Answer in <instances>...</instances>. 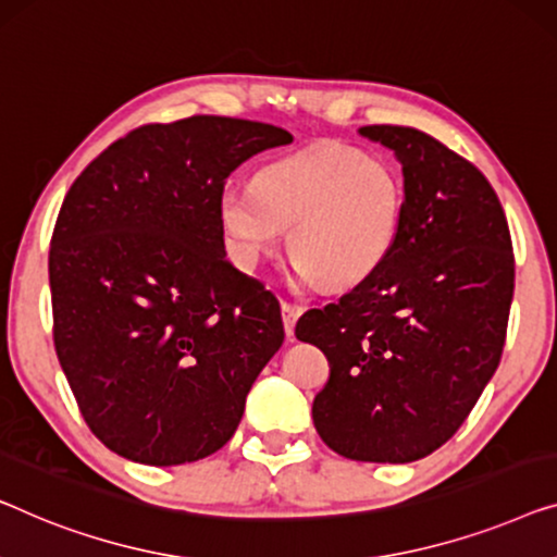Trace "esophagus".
<instances>
[{"label": "esophagus", "instance_id": "34e87169", "mask_svg": "<svg viewBox=\"0 0 557 557\" xmlns=\"http://www.w3.org/2000/svg\"><path fill=\"white\" fill-rule=\"evenodd\" d=\"M281 317H284V329H286V336H288V342H292L294 338V326H296V321H298V317H301V306H294V304H281Z\"/></svg>", "mask_w": 557, "mask_h": 557}]
</instances>
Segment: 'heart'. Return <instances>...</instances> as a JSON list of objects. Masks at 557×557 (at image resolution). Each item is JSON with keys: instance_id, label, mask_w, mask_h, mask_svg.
<instances>
[{"instance_id": "1", "label": "heart", "mask_w": 557, "mask_h": 557, "mask_svg": "<svg viewBox=\"0 0 557 557\" xmlns=\"http://www.w3.org/2000/svg\"><path fill=\"white\" fill-rule=\"evenodd\" d=\"M397 168L364 152L313 145L265 165L256 185L228 183L219 215L233 259L253 269L286 233L301 281L349 288L382 269L405 228Z\"/></svg>"}]
</instances>
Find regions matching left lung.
<instances>
[{
  "mask_svg": "<svg viewBox=\"0 0 557 557\" xmlns=\"http://www.w3.org/2000/svg\"><path fill=\"white\" fill-rule=\"evenodd\" d=\"M399 160L405 228L374 276L306 311L298 342L332 376L313 426L342 457L405 465L445 445L503 357L515 259L503 206L472 163L422 131L359 127Z\"/></svg>",
  "mask_w": 557,
  "mask_h": 557,
  "instance_id": "obj_1",
  "label": "left lung"
}]
</instances>
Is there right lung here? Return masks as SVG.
Instances as JSON below:
<instances>
[{
	"label": "right lung",
	"mask_w": 557,
	"mask_h": 557,
	"mask_svg": "<svg viewBox=\"0 0 557 557\" xmlns=\"http://www.w3.org/2000/svg\"><path fill=\"white\" fill-rule=\"evenodd\" d=\"M284 127L196 115L143 125L72 183L50 248L54 349L112 453L171 467L233 437L284 344L276 296L225 259L219 196Z\"/></svg>",
	"instance_id": "right-lung-1"
}]
</instances>
